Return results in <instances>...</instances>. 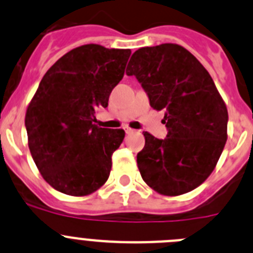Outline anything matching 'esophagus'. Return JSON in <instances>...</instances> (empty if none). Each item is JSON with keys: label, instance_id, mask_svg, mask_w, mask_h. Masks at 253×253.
Masks as SVG:
<instances>
[{"label": "esophagus", "instance_id": "esophagus-1", "mask_svg": "<svg viewBox=\"0 0 253 253\" xmlns=\"http://www.w3.org/2000/svg\"><path fill=\"white\" fill-rule=\"evenodd\" d=\"M125 132H126L127 134H129V133H133V132H134V129H132V128H128V127H127V128L125 129Z\"/></svg>", "mask_w": 253, "mask_h": 253}]
</instances>
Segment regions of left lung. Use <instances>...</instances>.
I'll return each instance as SVG.
<instances>
[{"instance_id": "8db88e82", "label": "left lung", "mask_w": 253, "mask_h": 253, "mask_svg": "<svg viewBox=\"0 0 253 253\" xmlns=\"http://www.w3.org/2000/svg\"><path fill=\"white\" fill-rule=\"evenodd\" d=\"M126 73L140 81L153 110L166 112L165 140L143 133L145 147L137 153L143 181L164 196L195 190L212 173L227 141V107L213 80L176 43L137 49Z\"/></svg>"}]
</instances>
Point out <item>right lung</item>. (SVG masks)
Listing matches in <instances>:
<instances>
[{"label":"right lung","mask_w":253,"mask_h":253,"mask_svg":"<svg viewBox=\"0 0 253 253\" xmlns=\"http://www.w3.org/2000/svg\"><path fill=\"white\" fill-rule=\"evenodd\" d=\"M131 49L88 43L71 49L42 77L28 103V148L43 180L65 195L82 197L108 180L121 128L94 125L98 107L124 77Z\"/></svg>","instance_id":"obj_1"}]
</instances>
